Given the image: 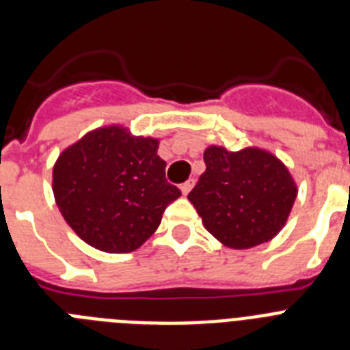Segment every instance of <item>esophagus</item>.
<instances>
[{"label":"esophagus","instance_id":"1","mask_svg":"<svg viewBox=\"0 0 350 350\" xmlns=\"http://www.w3.org/2000/svg\"><path fill=\"white\" fill-rule=\"evenodd\" d=\"M193 187H194V178H191V180L184 182V184L180 185L182 194H189V193H191V189H193Z\"/></svg>","mask_w":350,"mask_h":350}]
</instances>
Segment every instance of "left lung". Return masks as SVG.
Listing matches in <instances>:
<instances>
[{"label": "left lung", "instance_id": "left-lung-1", "mask_svg": "<svg viewBox=\"0 0 350 350\" xmlns=\"http://www.w3.org/2000/svg\"><path fill=\"white\" fill-rule=\"evenodd\" d=\"M206 170L187 194L208 233L231 249L270 242L295 205L296 184L282 161L258 147L210 145Z\"/></svg>", "mask_w": 350, "mask_h": 350}]
</instances>
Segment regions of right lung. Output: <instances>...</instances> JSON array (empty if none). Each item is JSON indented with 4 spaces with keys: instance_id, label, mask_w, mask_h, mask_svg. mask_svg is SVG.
Wrapping results in <instances>:
<instances>
[{
    "instance_id": "right-lung-1",
    "label": "right lung",
    "mask_w": 350,
    "mask_h": 350,
    "mask_svg": "<svg viewBox=\"0 0 350 350\" xmlns=\"http://www.w3.org/2000/svg\"><path fill=\"white\" fill-rule=\"evenodd\" d=\"M157 147L156 138L105 126L61 152L52 191L61 215L83 242L122 254L157 230L166 206L182 194L166 180Z\"/></svg>"
}]
</instances>
